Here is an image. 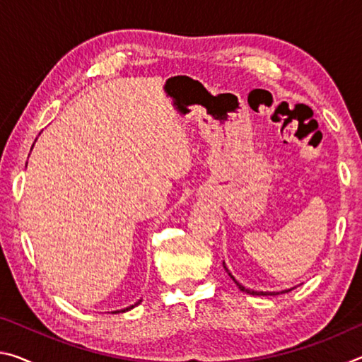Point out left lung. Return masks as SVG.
Returning a JSON list of instances; mask_svg holds the SVG:
<instances>
[{
    "instance_id": "left-lung-1",
    "label": "left lung",
    "mask_w": 362,
    "mask_h": 362,
    "mask_svg": "<svg viewBox=\"0 0 362 362\" xmlns=\"http://www.w3.org/2000/svg\"><path fill=\"white\" fill-rule=\"evenodd\" d=\"M223 268H225V272L228 273V276L235 281L236 283V286L240 287V291H243V292H247V293H250V296H278V293H286V292H289V291H292V289H286V291H281V292H263V291H252V289H247V287H244L243 284H240L238 283V281L235 279V276H233V274L230 273V269L226 268V265H225V262H223Z\"/></svg>"
}]
</instances>
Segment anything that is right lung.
I'll list each match as a JSON object with an SVG mask.
<instances>
[{
  "label": "right lung",
  "mask_w": 362,
  "mask_h": 362,
  "mask_svg": "<svg viewBox=\"0 0 362 362\" xmlns=\"http://www.w3.org/2000/svg\"><path fill=\"white\" fill-rule=\"evenodd\" d=\"M140 302H142V298L139 300V302H136L134 305H131V306H127V308H122V310H118V311H113V313H126V311H129V310H132L134 306H137V305H140Z\"/></svg>",
  "instance_id": "obj_1"
}]
</instances>
